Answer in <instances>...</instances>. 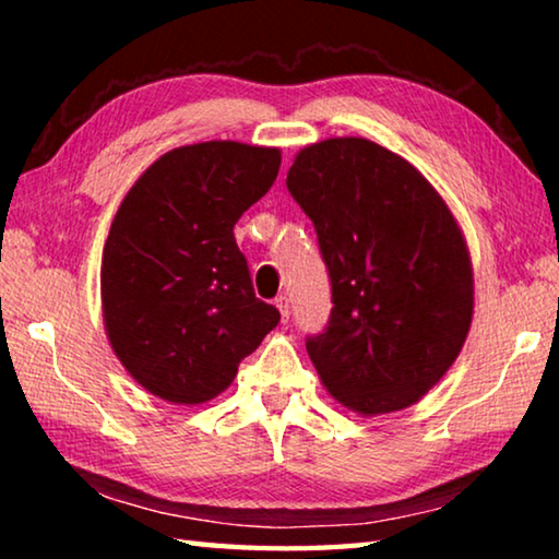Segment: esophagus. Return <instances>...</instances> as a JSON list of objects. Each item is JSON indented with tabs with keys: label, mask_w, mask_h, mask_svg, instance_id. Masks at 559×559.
Wrapping results in <instances>:
<instances>
[{
	"label": "esophagus",
	"mask_w": 559,
	"mask_h": 559,
	"mask_svg": "<svg viewBox=\"0 0 559 559\" xmlns=\"http://www.w3.org/2000/svg\"><path fill=\"white\" fill-rule=\"evenodd\" d=\"M276 308H278V313H281V320H283V323H288V318H290L288 298H286V296H278V298H276Z\"/></svg>",
	"instance_id": "1"
}]
</instances>
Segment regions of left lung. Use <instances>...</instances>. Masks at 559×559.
<instances>
[{
  "instance_id": "1",
  "label": "left lung",
  "mask_w": 559,
  "mask_h": 559,
  "mask_svg": "<svg viewBox=\"0 0 559 559\" xmlns=\"http://www.w3.org/2000/svg\"><path fill=\"white\" fill-rule=\"evenodd\" d=\"M288 192L316 224L333 313L306 347L320 382L362 416L402 412L456 362L473 320V263L427 177L367 138L298 150Z\"/></svg>"
}]
</instances>
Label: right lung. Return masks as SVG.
I'll use <instances>...</instances> for the list:
<instances>
[{
    "instance_id": "1",
    "label": "right lung",
    "mask_w": 559,
    "mask_h": 559,
    "mask_svg": "<svg viewBox=\"0 0 559 559\" xmlns=\"http://www.w3.org/2000/svg\"><path fill=\"white\" fill-rule=\"evenodd\" d=\"M278 167V147L182 145L157 157L120 202L100 261L103 325L145 392L169 404L210 402L278 325L234 239V224Z\"/></svg>"
}]
</instances>
